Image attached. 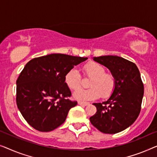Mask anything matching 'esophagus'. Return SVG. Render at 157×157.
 I'll return each mask as SVG.
<instances>
[{"instance_id":"esophagus-1","label":"esophagus","mask_w":157,"mask_h":157,"mask_svg":"<svg viewBox=\"0 0 157 157\" xmlns=\"http://www.w3.org/2000/svg\"><path fill=\"white\" fill-rule=\"evenodd\" d=\"M78 105H84V106H87L89 105L90 103L87 102V101H78Z\"/></svg>"}]
</instances>
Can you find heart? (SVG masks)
<instances>
[{
    "instance_id": "1",
    "label": "heart",
    "mask_w": 157,
    "mask_h": 157,
    "mask_svg": "<svg viewBox=\"0 0 157 157\" xmlns=\"http://www.w3.org/2000/svg\"><path fill=\"white\" fill-rule=\"evenodd\" d=\"M84 75L91 78L89 82L90 88L79 90L73 94L79 100H92L100 98H107L111 95L115 88V79L111 74L106 73L105 67L95 62H90L83 67ZM65 82L72 90H77L81 87L82 76L75 68L70 70L65 75Z\"/></svg>"
}]
</instances>
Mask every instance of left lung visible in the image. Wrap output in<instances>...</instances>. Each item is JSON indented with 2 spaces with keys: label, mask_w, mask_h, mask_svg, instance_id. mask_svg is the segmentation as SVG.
I'll list each match as a JSON object with an SVG mask.
<instances>
[{
  "label": "left lung",
  "mask_w": 157,
  "mask_h": 157,
  "mask_svg": "<svg viewBox=\"0 0 157 157\" xmlns=\"http://www.w3.org/2000/svg\"><path fill=\"white\" fill-rule=\"evenodd\" d=\"M110 70L115 79V88L110 98L97 107L90 122L105 134H116L131 126L140 113L144 85L136 65L123 57L105 56L93 57Z\"/></svg>",
  "instance_id": "1"
}]
</instances>
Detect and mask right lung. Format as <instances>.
I'll list each match as a JSON object with an SVG mask.
<instances>
[{
    "instance_id": "1",
    "label": "right lung",
    "mask_w": 157,
    "mask_h": 157,
    "mask_svg": "<svg viewBox=\"0 0 157 157\" xmlns=\"http://www.w3.org/2000/svg\"><path fill=\"white\" fill-rule=\"evenodd\" d=\"M87 59L65 54L35 57L26 64L16 81V103L24 119L40 132H50L65 122L78 105L65 77L74 66Z\"/></svg>"
}]
</instances>
